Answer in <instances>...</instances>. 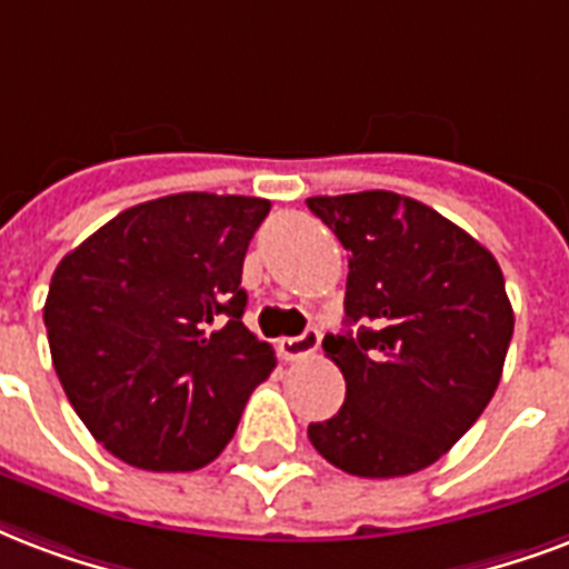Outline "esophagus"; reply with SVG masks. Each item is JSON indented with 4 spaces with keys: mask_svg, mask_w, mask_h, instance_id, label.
<instances>
[{
    "mask_svg": "<svg viewBox=\"0 0 569 569\" xmlns=\"http://www.w3.org/2000/svg\"><path fill=\"white\" fill-rule=\"evenodd\" d=\"M316 349H319V331H313V328H307L301 337H283L277 342V352L283 361H301L307 355H313Z\"/></svg>",
    "mask_w": 569,
    "mask_h": 569,
    "instance_id": "obj_1",
    "label": "esophagus"
}]
</instances>
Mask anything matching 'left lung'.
Masks as SVG:
<instances>
[{
  "instance_id": "left-lung-1",
  "label": "left lung",
  "mask_w": 569,
  "mask_h": 569,
  "mask_svg": "<svg viewBox=\"0 0 569 569\" xmlns=\"http://www.w3.org/2000/svg\"><path fill=\"white\" fill-rule=\"evenodd\" d=\"M307 206L349 250V331L322 340L346 402L307 436L355 477L415 475L466 436L501 381L513 337L505 274L418 199L363 190Z\"/></svg>"
}]
</instances>
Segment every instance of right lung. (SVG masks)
<instances>
[{
  "mask_svg": "<svg viewBox=\"0 0 569 569\" xmlns=\"http://www.w3.org/2000/svg\"><path fill=\"white\" fill-rule=\"evenodd\" d=\"M268 211L259 197L172 193L116 214L56 266L43 303L56 376L121 462L208 466L277 367L241 322V266Z\"/></svg>",
  "mask_w": 569,
  "mask_h": 569,
  "instance_id": "1",
  "label": "right lung"
}]
</instances>
